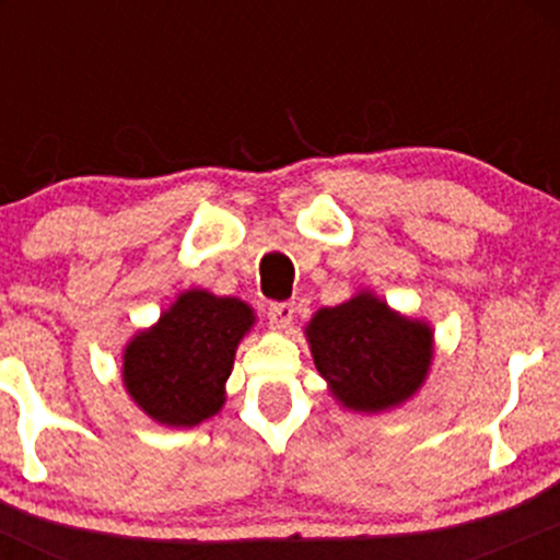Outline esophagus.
<instances>
[{
	"label": "esophagus",
	"mask_w": 560,
	"mask_h": 560,
	"mask_svg": "<svg viewBox=\"0 0 560 560\" xmlns=\"http://www.w3.org/2000/svg\"><path fill=\"white\" fill-rule=\"evenodd\" d=\"M268 318H271L276 329H287L294 320V302H273V305L268 307Z\"/></svg>",
	"instance_id": "1"
}]
</instances>
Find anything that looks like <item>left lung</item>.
<instances>
[{"label":"left lung","instance_id":"1","mask_svg":"<svg viewBox=\"0 0 560 560\" xmlns=\"http://www.w3.org/2000/svg\"><path fill=\"white\" fill-rule=\"evenodd\" d=\"M305 334L331 395L363 413L389 410L413 397L434 355L432 326L400 316L371 292L320 307Z\"/></svg>","mask_w":560,"mask_h":560}]
</instances>
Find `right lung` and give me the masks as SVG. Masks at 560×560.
<instances>
[{"label":"right lung","mask_w":560,"mask_h":560,"mask_svg":"<svg viewBox=\"0 0 560 560\" xmlns=\"http://www.w3.org/2000/svg\"><path fill=\"white\" fill-rule=\"evenodd\" d=\"M253 324V307L236 298H215L205 289L178 294L152 329L126 345L128 395L165 427H197L223 408V384Z\"/></svg>","instance_id":"right-lung-1"}]
</instances>
